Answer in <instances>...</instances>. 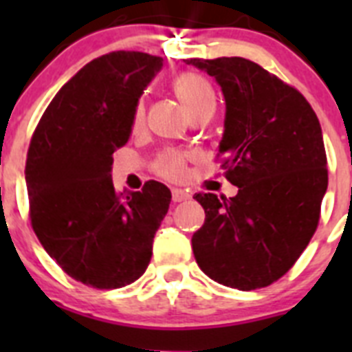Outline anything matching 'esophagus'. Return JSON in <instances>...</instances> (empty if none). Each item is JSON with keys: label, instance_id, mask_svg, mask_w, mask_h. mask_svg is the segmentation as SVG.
<instances>
[{"label": "esophagus", "instance_id": "obj_1", "mask_svg": "<svg viewBox=\"0 0 352 352\" xmlns=\"http://www.w3.org/2000/svg\"><path fill=\"white\" fill-rule=\"evenodd\" d=\"M188 197H190V195L186 194L185 190H182V188H173V203H183V201H186Z\"/></svg>", "mask_w": 352, "mask_h": 352}]
</instances>
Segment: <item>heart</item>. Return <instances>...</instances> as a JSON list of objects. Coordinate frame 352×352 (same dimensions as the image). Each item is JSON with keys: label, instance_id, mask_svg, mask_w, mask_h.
<instances>
[{"label": "heart", "instance_id": "heart-1", "mask_svg": "<svg viewBox=\"0 0 352 352\" xmlns=\"http://www.w3.org/2000/svg\"><path fill=\"white\" fill-rule=\"evenodd\" d=\"M174 93H176V96L185 107L186 114L206 104H214V95L210 82L203 76H197V74H183V76H179L174 82ZM141 121L142 105H138L135 113H133V126L141 125ZM157 170L158 174L166 176V178L176 179L185 170V160L176 151H169V153L162 155L158 158Z\"/></svg>", "mask_w": 352, "mask_h": 352}]
</instances>
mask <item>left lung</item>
Returning a JSON list of instances; mask_svg holds the SVG:
<instances>
[{
    "label": "left lung",
    "mask_w": 352,
    "mask_h": 352,
    "mask_svg": "<svg viewBox=\"0 0 352 352\" xmlns=\"http://www.w3.org/2000/svg\"><path fill=\"white\" fill-rule=\"evenodd\" d=\"M226 100L222 141L234 197L195 194L203 227L192 236L199 268L239 291L278 280L319 222L328 170L322 130L298 89L245 58L188 60Z\"/></svg>",
    "instance_id": "8db88e82"
}]
</instances>
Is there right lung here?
Segmentation results:
<instances>
[{"label": "right lung", "instance_id": "add662e5", "mask_svg": "<svg viewBox=\"0 0 352 352\" xmlns=\"http://www.w3.org/2000/svg\"><path fill=\"white\" fill-rule=\"evenodd\" d=\"M164 60L116 51L84 65L38 121L26 160L31 226L65 273L96 289L132 284L146 272L170 204L164 183L116 194L113 153Z\"/></svg>", "mask_w": 352, "mask_h": 352}]
</instances>
